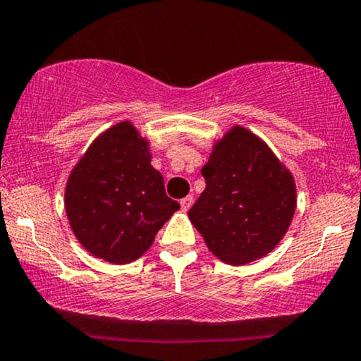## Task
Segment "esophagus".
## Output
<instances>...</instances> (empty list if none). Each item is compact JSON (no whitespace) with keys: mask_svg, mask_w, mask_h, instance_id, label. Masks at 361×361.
<instances>
[{"mask_svg":"<svg viewBox=\"0 0 361 361\" xmlns=\"http://www.w3.org/2000/svg\"><path fill=\"white\" fill-rule=\"evenodd\" d=\"M193 202H195L193 196H185L183 200H180L181 209H183V212H188V209L191 208V204H193Z\"/></svg>","mask_w":361,"mask_h":361,"instance_id":"esophagus-1","label":"esophagus"}]
</instances>
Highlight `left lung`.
<instances>
[{
    "instance_id": "obj_1",
    "label": "left lung",
    "mask_w": 361,
    "mask_h": 361,
    "mask_svg": "<svg viewBox=\"0 0 361 361\" xmlns=\"http://www.w3.org/2000/svg\"><path fill=\"white\" fill-rule=\"evenodd\" d=\"M207 188L188 216L214 257L246 264L268 255L288 230L296 191L290 171L252 131L235 126L202 168Z\"/></svg>"
}]
</instances>
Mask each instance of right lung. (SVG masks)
<instances>
[{"label":"right lung","instance_id":"add662e5","mask_svg":"<svg viewBox=\"0 0 361 361\" xmlns=\"http://www.w3.org/2000/svg\"><path fill=\"white\" fill-rule=\"evenodd\" d=\"M65 208L90 253L123 264L147 252L180 203L166 196L147 141L123 121L98 136L71 171Z\"/></svg>","mask_w":361,"mask_h":361}]
</instances>
